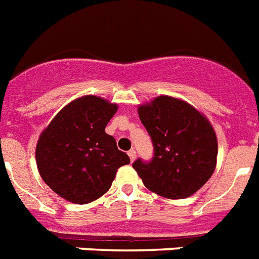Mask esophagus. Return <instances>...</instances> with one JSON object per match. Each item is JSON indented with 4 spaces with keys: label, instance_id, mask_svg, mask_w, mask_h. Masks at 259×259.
Segmentation results:
<instances>
[{
    "label": "esophagus",
    "instance_id": "1",
    "mask_svg": "<svg viewBox=\"0 0 259 259\" xmlns=\"http://www.w3.org/2000/svg\"><path fill=\"white\" fill-rule=\"evenodd\" d=\"M128 156H130V160H131V161H134V160L136 159V151H135V149L128 151Z\"/></svg>",
    "mask_w": 259,
    "mask_h": 259
}]
</instances>
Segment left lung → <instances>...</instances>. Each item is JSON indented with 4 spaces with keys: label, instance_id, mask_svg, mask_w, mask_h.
Listing matches in <instances>:
<instances>
[{
    "label": "left lung",
    "instance_id": "1",
    "mask_svg": "<svg viewBox=\"0 0 259 259\" xmlns=\"http://www.w3.org/2000/svg\"><path fill=\"white\" fill-rule=\"evenodd\" d=\"M138 114L152 139L153 159L132 164L147 189L170 200L187 198L215 169L219 144L208 117L185 100L161 95Z\"/></svg>",
    "mask_w": 259,
    "mask_h": 259
}]
</instances>
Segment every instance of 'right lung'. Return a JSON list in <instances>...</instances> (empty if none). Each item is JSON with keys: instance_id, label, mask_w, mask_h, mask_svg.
Instances as JSON below:
<instances>
[{"instance_id": "right-lung-1", "label": "right lung", "mask_w": 259, "mask_h": 259, "mask_svg": "<svg viewBox=\"0 0 259 259\" xmlns=\"http://www.w3.org/2000/svg\"><path fill=\"white\" fill-rule=\"evenodd\" d=\"M116 111V103L84 95L63 107L39 135L38 172L58 196L79 205L95 201L110 189L117 169L130 163L104 131Z\"/></svg>"}]
</instances>
